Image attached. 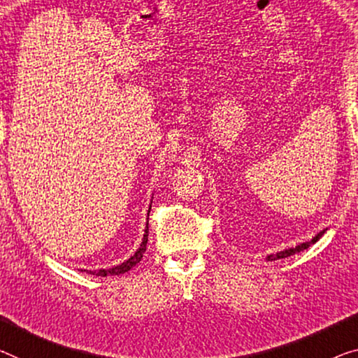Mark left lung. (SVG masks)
<instances>
[{
    "mask_svg": "<svg viewBox=\"0 0 358 358\" xmlns=\"http://www.w3.org/2000/svg\"><path fill=\"white\" fill-rule=\"evenodd\" d=\"M323 234H325V230H322L320 234H317L315 236H313V238H312L310 241H306V243H301V245H298V246H294V248L283 250V251L277 252V255H268V256H267V261H277V259H283V257L293 256V255H296V252H301V251H304V250L309 248V246H310L312 243H315L317 240H320V236H322Z\"/></svg>",
    "mask_w": 358,
    "mask_h": 358,
    "instance_id": "1",
    "label": "left lung"
}]
</instances>
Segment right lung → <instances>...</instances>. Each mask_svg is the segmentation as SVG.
<instances>
[{"instance_id":"1","label":"right lung","mask_w":358,"mask_h":358,"mask_svg":"<svg viewBox=\"0 0 358 358\" xmlns=\"http://www.w3.org/2000/svg\"><path fill=\"white\" fill-rule=\"evenodd\" d=\"M150 213V211H148ZM147 240H148V221L145 225V234H144V238H142V243L139 246V250H137L133 256L129 257L128 261H124L123 264H120V266H115L112 268H101V271H90V273L92 275H97V277H107V275H120V273H124L133 268L136 264H139L142 256H144V252L147 250Z\"/></svg>"}]
</instances>
